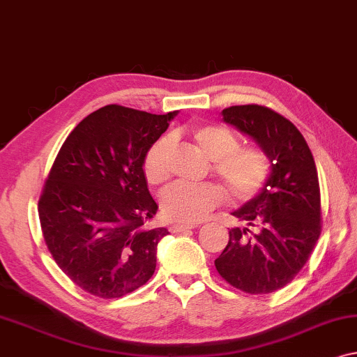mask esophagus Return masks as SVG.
<instances>
[{
	"label": "esophagus",
	"instance_id": "1",
	"mask_svg": "<svg viewBox=\"0 0 357 357\" xmlns=\"http://www.w3.org/2000/svg\"><path fill=\"white\" fill-rule=\"evenodd\" d=\"M197 227L195 225H172L169 226V231L172 232H185V231H190Z\"/></svg>",
	"mask_w": 357,
	"mask_h": 357
}]
</instances>
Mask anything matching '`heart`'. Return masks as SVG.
<instances>
[{
  "label": "heart",
  "mask_w": 357,
  "mask_h": 357,
  "mask_svg": "<svg viewBox=\"0 0 357 357\" xmlns=\"http://www.w3.org/2000/svg\"><path fill=\"white\" fill-rule=\"evenodd\" d=\"M195 147L213 162L211 172L220 179L231 200L248 204L268 189L273 165L261 147L241 146L238 137L221 125H199L190 131ZM149 184H165L172 176V137L153 142L142 160ZM221 190L215 184H174L160 195L162 215L169 222L192 225L208 218L221 204Z\"/></svg>",
  "instance_id": "1"
}]
</instances>
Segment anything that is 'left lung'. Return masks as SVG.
Instances as JSON below:
<instances>
[{"instance_id": "1", "label": "left lung", "mask_w": 357, "mask_h": 357, "mask_svg": "<svg viewBox=\"0 0 357 357\" xmlns=\"http://www.w3.org/2000/svg\"><path fill=\"white\" fill-rule=\"evenodd\" d=\"M222 119L263 147L273 162V176L258 199L232 213L247 226L229 231L216 271L245 294H273L295 279L321 236L314 158L298 128L266 105H232L222 110Z\"/></svg>"}]
</instances>
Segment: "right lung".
Returning <instances> with one entry per match:
<instances>
[{
  "label": "right lung",
  "mask_w": 357,
  "mask_h": 357,
  "mask_svg": "<svg viewBox=\"0 0 357 357\" xmlns=\"http://www.w3.org/2000/svg\"><path fill=\"white\" fill-rule=\"evenodd\" d=\"M173 116L105 105L73 128L52 163L38 202L43 238L89 295L121 298L155 273L168 231L149 226L158 206L142 160Z\"/></svg>",
  "instance_id": "right-lung-1"
}]
</instances>
